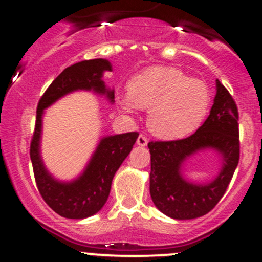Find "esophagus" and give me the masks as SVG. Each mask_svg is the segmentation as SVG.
I'll list each match as a JSON object with an SVG mask.
<instances>
[{
  "label": "esophagus",
  "mask_w": 262,
  "mask_h": 262,
  "mask_svg": "<svg viewBox=\"0 0 262 262\" xmlns=\"http://www.w3.org/2000/svg\"><path fill=\"white\" fill-rule=\"evenodd\" d=\"M147 143H148V141L144 136H139L138 139H137V144H138L139 147H146Z\"/></svg>",
  "instance_id": "obj_1"
}]
</instances>
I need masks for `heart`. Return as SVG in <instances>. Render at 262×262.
<instances>
[{"label": "heart", "instance_id": "heart-1", "mask_svg": "<svg viewBox=\"0 0 262 262\" xmlns=\"http://www.w3.org/2000/svg\"><path fill=\"white\" fill-rule=\"evenodd\" d=\"M129 92L116 102L126 114L149 110L147 124L156 137L179 139L196 130L208 114L210 91L204 81L189 78L178 68L153 66L134 76Z\"/></svg>", "mask_w": 262, "mask_h": 262}]
</instances>
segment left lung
<instances>
[{
	"mask_svg": "<svg viewBox=\"0 0 262 262\" xmlns=\"http://www.w3.org/2000/svg\"><path fill=\"white\" fill-rule=\"evenodd\" d=\"M216 94L209 116L192 136L180 141L149 142V192L160 212L173 219H195L218 204L231 182L239 160L238 112L226 87L215 81ZM205 150H213L221 168L213 181L196 183L183 173L186 161Z\"/></svg>",
	"mask_w": 262,
	"mask_h": 262,
	"instance_id": "1",
	"label": "left lung"
}]
</instances>
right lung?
<instances>
[{
  "instance_id": "add662e5",
  "label": "right lung",
  "mask_w": 262,
  "mask_h": 262,
  "mask_svg": "<svg viewBox=\"0 0 262 262\" xmlns=\"http://www.w3.org/2000/svg\"><path fill=\"white\" fill-rule=\"evenodd\" d=\"M107 71L112 72L113 66L104 58L75 63L50 83L38 104L35 133L30 146L34 176L47 204L64 218H89L102 209L109 198L116 171L130 153L138 133L101 137L80 175L72 180H59L50 173L41 157L44 113L58 100L76 91L94 92L114 104V89L107 87L102 80Z\"/></svg>"
}]
</instances>
